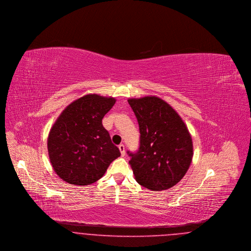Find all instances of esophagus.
<instances>
[{
	"mask_svg": "<svg viewBox=\"0 0 251 251\" xmlns=\"http://www.w3.org/2000/svg\"><path fill=\"white\" fill-rule=\"evenodd\" d=\"M118 149H119V151L121 152V156H124L125 155V146L123 144H120L118 146Z\"/></svg>",
	"mask_w": 251,
	"mask_h": 251,
	"instance_id": "esophagus-1",
	"label": "esophagus"
}]
</instances>
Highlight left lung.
<instances>
[{"mask_svg":"<svg viewBox=\"0 0 251 251\" xmlns=\"http://www.w3.org/2000/svg\"><path fill=\"white\" fill-rule=\"evenodd\" d=\"M139 125L136 152L127 151L136 182L151 191L176 185L190 168L192 135L176 111L157 97L130 99Z\"/></svg>","mask_w":251,"mask_h":251,"instance_id":"left-lung-1","label":"left lung"}]
</instances>
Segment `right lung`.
<instances>
[{
	"label": "right lung",
	"mask_w": 251,
	"mask_h": 251,
	"mask_svg": "<svg viewBox=\"0 0 251 251\" xmlns=\"http://www.w3.org/2000/svg\"><path fill=\"white\" fill-rule=\"evenodd\" d=\"M115 103L114 98L90 94L59 115L48 135L47 149L52 167L63 181L78 186L95 183L120 156L102 125Z\"/></svg>",
	"instance_id": "right-lung-1"
}]
</instances>
